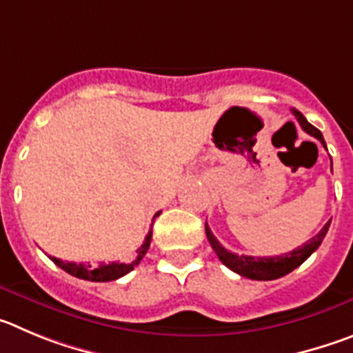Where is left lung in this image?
I'll return each mask as SVG.
<instances>
[{
	"label": "left lung",
	"mask_w": 353,
	"mask_h": 353,
	"mask_svg": "<svg viewBox=\"0 0 353 353\" xmlns=\"http://www.w3.org/2000/svg\"><path fill=\"white\" fill-rule=\"evenodd\" d=\"M294 116L297 117L299 125L303 126V130L310 135H313L315 139H319L322 142L323 148L327 149L325 141H323V135L320 133L319 128L307 123L306 117L299 112V110L294 109ZM329 225L331 220L323 225L322 230L316 234V236L311 237L310 241L303 244V246L295 248L292 252L285 253V255H276V256H248V255H237V253H232L228 250H225L220 244V241L212 236L211 228L205 223V236H208L209 244L212 246L214 253L218 255V259L227 265L230 271L237 272V274L244 276V278L250 279H259V281H269V279H278L281 276L288 274V272L294 271L295 268H299L301 263L307 259L313 252H316V248L322 244L323 237H325L327 230H329Z\"/></svg>",
	"instance_id": "obj_1"
}]
</instances>
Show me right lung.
Listing matches in <instances>:
<instances>
[{"mask_svg": "<svg viewBox=\"0 0 353 353\" xmlns=\"http://www.w3.org/2000/svg\"><path fill=\"white\" fill-rule=\"evenodd\" d=\"M160 216V212L154 214V218ZM153 218V220H154ZM151 236H153V230H149V234L145 236L144 243L142 246L137 250V259L133 260L130 263H119V262H112V263H100L98 268H91L90 263H75V262H63L61 259H56V256H50L58 268H61L63 271H66L68 274L75 276V278L81 279H88V281H112V279L121 278V276L128 274L130 271L137 268L139 262L144 259V255L148 253L149 244H151Z\"/></svg>", "mask_w": 353, "mask_h": 353, "instance_id": "add662e5", "label": "right lung"}]
</instances>
